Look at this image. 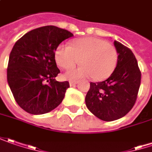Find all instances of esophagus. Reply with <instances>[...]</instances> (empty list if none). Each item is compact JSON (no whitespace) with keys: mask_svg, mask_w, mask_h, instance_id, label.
I'll use <instances>...</instances> for the list:
<instances>
[{"mask_svg":"<svg viewBox=\"0 0 152 152\" xmlns=\"http://www.w3.org/2000/svg\"><path fill=\"white\" fill-rule=\"evenodd\" d=\"M77 83H78V81H76V80H70V81H69L70 86H75Z\"/></svg>","mask_w":152,"mask_h":152,"instance_id":"34e87169","label":"esophagus"}]
</instances>
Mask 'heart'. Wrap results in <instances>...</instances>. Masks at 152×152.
<instances>
[{"label": "heart", "instance_id": "heart-1", "mask_svg": "<svg viewBox=\"0 0 152 152\" xmlns=\"http://www.w3.org/2000/svg\"><path fill=\"white\" fill-rule=\"evenodd\" d=\"M55 59L59 66L70 70L80 62L83 66L66 72L68 80L92 77L96 81L109 78L116 68L119 55L116 48L96 37H82L72 42V46L61 43L55 51Z\"/></svg>", "mask_w": 152, "mask_h": 152}]
</instances>
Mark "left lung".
Here are the masks:
<instances>
[{"instance_id":"8db88e82","label":"left lung","mask_w":152,"mask_h":152,"mask_svg":"<svg viewBox=\"0 0 152 152\" xmlns=\"http://www.w3.org/2000/svg\"><path fill=\"white\" fill-rule=\"evenodd\" d=\"M119 60L116 68L109 79L93 83L86 96L88 110L105 121L123 117L132 110L138 96L141 72L130 49L115 41Z\"/></svg>"}]
</instances>
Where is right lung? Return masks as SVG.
Instances as JSON below:
<instances>
[{
	"label": "right lung",
	"instance_id": "1",
	"mask_svg": "<svg viewBox=\"0 0 152 152\" xmlns=\"http://www.w3.org/2000/svg\"><path fill=\"white\" fill-rule=\"evenodd\" d=\"M54 26L34 29L15 42L7 65V82L19 106L32 115L48 113L62 102L68 81L58 82L55 51L72 37Z\"/></svg>",
	"mask_w": 152,
	"mask_h": 152
}]
</instances>
